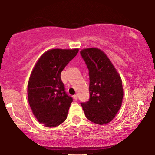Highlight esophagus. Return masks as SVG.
Returning <instances> with one entry per match:
<instances>
[{"instance_id": "1", "label": "esophagus", "mask_w": 155, "mask_h": 155, "mask_svg": "<svg viewBox=\"0 0 155 155\" xmlns=\"http://www.w3.org/2000/svg\"><path fill=\"white\" fill-rule=\"evenodd\" d=\"M73 97H74V100L77 101V99H78V95H74V96H73Z\"/></svg>"}]
</instances>
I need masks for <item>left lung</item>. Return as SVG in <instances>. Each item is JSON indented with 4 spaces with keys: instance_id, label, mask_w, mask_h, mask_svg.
<instances>
[{
    "instance_id": "obj_1",
    "label": "left lung",
    "mask_w": 155,
    "mask_h": 155,
    "mask_svg": "<svg viewBox=\"0 0 155 155\" xmlns=\"http://www.w3.org/2000/svg\"><path fill=\"white\" fill-rule=\"evenodd\" d=\"M80 53L90 76V99L81 105L89 120L106 124L114 120L122 106L124 95L122 79L101 49L87 48Z\"/></svg>"
}]
</instances>
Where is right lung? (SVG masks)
Wrapping results in <instances>:
<instances>
[{"label":"right lung","mask_w":155,"mask_h":155,"mask_svg":"<svg viewBox=\"0 0 155 155\" xmlns=\"http://www.w3.org/2000/svg\"><path fill=\"white\" fill-rule=\"evenodd\" d=\"M79 49H52L35 63L28 84V98L32 112L40 123L54 127L66 120L71 97L65 92L62 71L77 54Z\"/></svg>","instance_id":"right-lung-1"}]
</instances>
